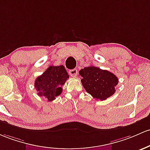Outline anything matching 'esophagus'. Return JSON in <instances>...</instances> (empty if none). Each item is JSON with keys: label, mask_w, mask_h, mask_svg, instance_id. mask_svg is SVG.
Listing matches in <instances>:
<instances>
[{"label": "esophagus", "mask_w": 150, "mask_h": 150, "mask_svg": "<svg viewBox=\"0 0 150 150\" xmlns=\"http://www.w3.org/2000/svg\"><path fill=\"white\" fill-rule=\"evenodd\" d=\"M69 74H70V75L71 77L75 78V77L77 76V74H78V70H77V69H72V70H69Z\"/></svg>", "instance_id": "obj_1"}]
</instances>
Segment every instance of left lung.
Instances as JSON below:
<instances>
[{"instance_id": "left-lung-1", "label": "left lung", "mask_w": 150, "mask_h": 150, "mask_svg": "<svg viewBox=\"0 0 150 150\" xmlns=\"http://www.w3.org/2000/svg\"><path fill=\"white\" fill-rule=\"evenodd\" d=\"M79 74L85 90L95 99L105 100L115 93L118 78L112 72L91 65L81 69Z\"/></svg>"}]
</instances>
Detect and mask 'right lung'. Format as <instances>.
<instances>
[{
	"mask_svg": "<svg viewBox=\"0 0 150 150\" xmlns=\"http://www.w3.org/2000/svg\"><path fill=\"white\" fill-rule=\"evenodd\" d=\"M69 78V75L63 65L50 66L35 80L38 95L44 97L49 102L61 94L62 86Z\"/></svg>",
	"mask_w": 150,
	"mask_h": 150,
	"instance_id": "add662e5",
	"label": "right lung"
}]
</instances>
